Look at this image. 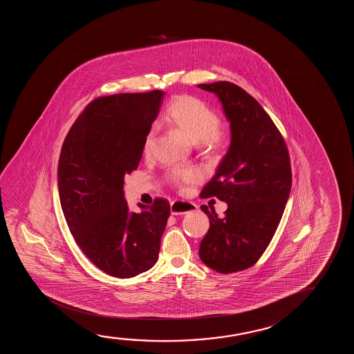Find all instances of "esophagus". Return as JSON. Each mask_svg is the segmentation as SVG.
<instances>
[{"instance_id":"1","label":"esophagus","mask_w":354,"mask_h":354,"mask_svg":"<svg viewBox=\"0 0 354 354\" xmlns=\"http://www.w3.org/2000/svg\"><path fill=\"white\" fill-rule=\"evenodd\" d=\"M197 209V205L192 202H186V201H174L170 204V213L173 215H184V214L194 212Z\"/></svg>"}]
</instances>
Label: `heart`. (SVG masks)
Instances as JSON below:
<instances>
[{"label":"heart","mask_w":354,"mask_h":354,"mask_svg":"<svg viewBox=\"0 0 354 354\" xmlns=\"http://www.w3.org/2000/svg\"><path fill=\"white\" fill-rule=\"evenodd\" d=\"M163 120L202 150L213 152L223 145L226 136L218 127V113L199 97L189 94L173 97L165 109ZM155 141L156 129L151 128L144 139V155H150ZM167 178L171 184L181 186L198 180V173L191 168H173L167 173Z\"/></svg>","instance_id":"heart-1"}]
</instances>
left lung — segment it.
<instances>
[{"instance_id":"left-lung-1","label":"left lung","mask_w":354,"mask_h":354,"mask_svg":"<svg viewBox=\"0 0 354 354\" xmlns=\"http://www.w3.org/2000/svg\"><path fill=\"white\" fill-rule=\"evenodd\" d=\"M198 87L218 95L231 128L227 153L201 192L227 209L218 218L201 207L210 227L199 257L214 271L233 273L255 265L276 233L290 194V157L271 117L244 89L226 81Z\"/></svg>"}]
</instances>
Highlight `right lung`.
Segmentation results:
<instances>
[{"label": "right lung", "mask_w": 354, "mask_h": 354, "mask_svg": "<svg viewBox=\"0 0 354 354\" xmlns=\"http://www.w3.org/2000/svg\"><path fill=\"white\" fill-rule=\"evenodd\" d=\"M165 92L122 93L88 104L64 140L59 198L75 242L107 274L131 278L158 260L169 202L129 212L124 176L139 165Z\"/></svg>", "instance_id": "obj_1"}]
</instances>
